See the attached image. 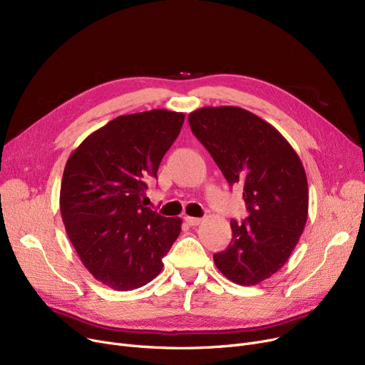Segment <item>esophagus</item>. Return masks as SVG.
<instances>
[{"label": "esophagus", "instance_id": "obj_1", "mask_svg": "<svg viewBox=\"0 0 365 365\" xmlns=\"http://www.w3.org/2000/svg\"><path fill=\"white\" fill-rule=\"evenodd\" d=\"M185 220H186V223L190 225V226H197V225H200V223L202 222V219H200V217H190V216H186Z\"/></svg>", "mask_w": 365, "mask_h": 365}]
</instances>
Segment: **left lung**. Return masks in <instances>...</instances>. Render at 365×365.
<instances>
[{
	"mask_svg": "<svg viewBox=\"0 0 365 365\" xmlns=\"http://www.w3.org/2000/svg\"><path fill=\"white\" fill-rule=\"evenodd\" d=\"M187 120L227 183L244 187L248 217L231 220L232 241L215 263L235 284H259L289 260L308 220L303 164L275 127L242 108L207 106Z\"/></svg>",
	"mask_w": 365,
	"mask_h": 365,
	"instance_id": "8db88e82",
	"label": "left lung"
}]
</instances>
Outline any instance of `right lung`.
<instances>
[{"mask_svg": "<svg viewBox=\"0 0 365 365\" xmlns=\"http://www.w3.org/2000/svg\"><path fill=\"white\" fill-rule=\"evenodd\" d=\"M183 121L185 113L165 109L121 115L91 133L66 163V234L88 272L113 290L155 278L180 234V217H164L142 200Z\"/></svg>", "mask_w": 365, "mask_h": 365, "instance_id": "add662e5", "label": "right lung"}]
</instances>
